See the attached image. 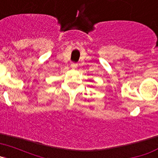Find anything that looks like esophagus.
Wrapping results in <instances>:
<instances>
[{"instance_id":"obj_1","label":"esophagus","mask_w":158,"mask_h":158,"mask_svg":"<svg viewBox=\"0 0 158 158\" xmlns=\"http://www.w3.org/2000/svg\"><path fill=\"white\" fill-rule=\"evenodd\" d=\"M71 67H72L73 69H76L77 67V63H76V62H72L71 63Z\"/></svg>"}]
</instances>
